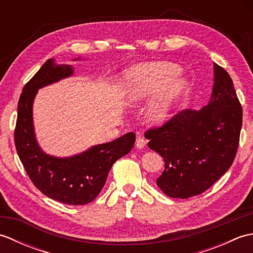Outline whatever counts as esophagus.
Masks as SVG:
<instances>
[{
  "mask_svg": "<svg viewBox=\"0 0 253 253\" xmlns=\"http://www.w3.org/2000/svg\"><path fill=\"white\" fill-rule=\"evenodd\" d=\"M146 144H147L146 139H144L141 135H139L136 139V147L138 149H142V148L146 147Z\"/></svg>",
  "mask_w": 253,
  "mask_h": 253,
  "instance_id": "esophagus-1",
  "label": "esophagus"
}]
</instances>
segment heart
I'll list each match as a JSON object with an SVG mask.
<instances>
[{"label":"heart","instance_id":"1","mask_svg":"<svg viewBox=\"0 0 253 253\" xmlns=\"http://www.w3.org/2000/svg\"><path fill=\"white\" fill-rule=\"evenodd\" d=\"M178 74V67L169 63L139 66L126 74L124 96L130 102H138L160 91L149 106L148 117L153 122H164L187 85L186 80Z\"/></svg>","mask_w":253,"mask_h":253}]
</instances>
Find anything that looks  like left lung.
<instances>
[{
  "label": "left lung",
  "mask_w": 253,
  "mask_h": 253,
  "mask_svg": "<svg viewBox=\"0 0 253 253\" xmlns=\"http://www.w3.org/2000/svg\"><path fill=\"white\" fill-rule=\"evenodd\" d=\"M243 107L228 73L214 64L209 104L179 112L149 129L148 146L164 158L157 185L166 196L187 199L209 189L232 166L239 146Z\"/></svg>",
  "instance_id": "8db88e82"
}]
</instances>
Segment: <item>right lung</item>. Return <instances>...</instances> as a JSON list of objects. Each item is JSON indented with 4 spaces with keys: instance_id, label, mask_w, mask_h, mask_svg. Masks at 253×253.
Listing matches in <instances>:
<instances>
[{
    "instance_id": "right-lung-1",
    "label": "right lung",
    "mask_w": 253,
    "mask_h": 253,
    "mask_svg": "<svg viewBox=\"0 0 253 253\" xmlns=\"http://www.w3.org/2000/svg\"><path fill=\"white\" fill-rule=\"evenodd\" d=\"M73 73L71 65H55L50 58L25 84L18 101L14 140L26 173L38 189L58 202L84 206L98 197L113 164L132 149L136 135L128 132L71 158H54L42 151L32 123V103L37 91Z\"/></svg>"
}]
</instances>
